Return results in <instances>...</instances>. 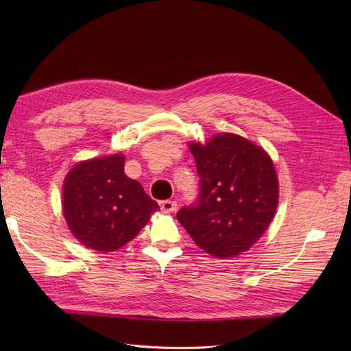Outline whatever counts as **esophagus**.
<instances>
[{
  "label": "esophagus",
  "mask_w": 351,
  "mask_h": 351,
  "mask_svg": "<svg viewBox=\"0 0 351 351\" xmlns=\"http://www.w3.org/2000/svg\"><path fill=\"white\" fill-rule=\"evenodd\" d=\"M159 206L164 212H173L177 209V202L174 200H161L159 202Z\"/></svg>",
  "instance_id": "1"
}]
</instances>
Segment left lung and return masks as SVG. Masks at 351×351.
Instances as JSON below:
<instances>
[{"mask_svg":"<svg viewBox=\"0 0 351 351\" xmlns=\"http://www.w3.org/2000/svg\"><path fill=\"white\" fill-rule=\"evenodd\" d=\"M199 195L177 219L200 249L230 258L249 250L271 224L278 205V178L269 155L244 137L222 133L189 145Z\"/></svg>","mask_w":351,"mask_h":351,"instance_id":"obj_1","label":"left lung"}]
</instances>
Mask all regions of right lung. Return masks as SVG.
<instances>
[{
    "label": "right lung",
    "instance_id": "1",
    "mask_svg": "<svg viewBox=\"0 0 351 351\" xmlns=\"http://www.w3.org/2000/svg\"><path fill=\"white\" fill-rule=\"evenodd\" d=\"M158 209L142 184L124 174L119 154L79 162L62 187V212L73 236L102 253L132 241Z\"/></svg>",
    "mask_w": 351,
    "mask_h": 351
}]
</instances>
